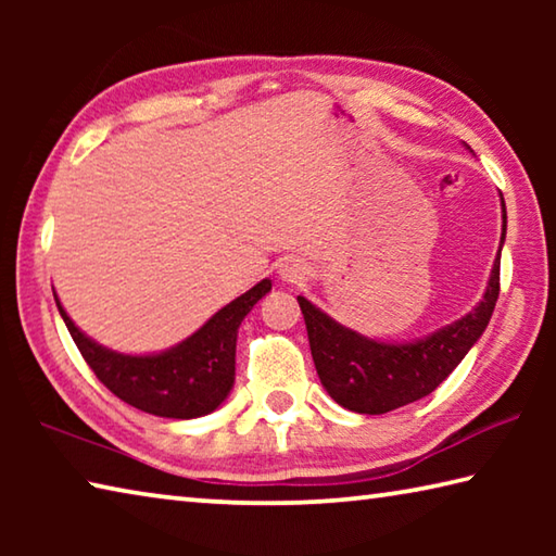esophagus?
Segmentation results:
<instances>
[{
    "label": "esophagus",
    "instance_id": "obj_1",
    "mask_svg": "<svg viewBox=\"0 0 556 556\" xmlns=\"http://www.w3.org/2000/svg\"><path fill=\"white\" fill-rule=\"evenodd\" d=\"M279 275H281V279H285V281H301V279L306 277V267L301 265V262L291 260V262H287V265H281Z\"/></svg>",
    "mask_w": 556,
    "mask_h": 556
}]
</instances>
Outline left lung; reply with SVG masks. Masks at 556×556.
I'll return each mask as SVG.
<instances>
[{
	"label": "left lung",
	"mask_w": 556,
	"mask_h": 556,
	"mask_svg": "<svg viewBox=\"0 0 556 556\" xmlns=\"http://www.w3.org/2000/svg\"><path fill=\"white\" fill-rule=\"evenodd\" d=\"M505 203L503 238L505 242ZM503 248V244H501ZM501 294V252L483 301L451 326L414 343H380L336 324L312 301L296 296L306 321L308 345L326 392L357 414H384L417 402L444 382L483 336Z\"/></svg>",
	"instance_id": "8db88e82"
}]
</instances>
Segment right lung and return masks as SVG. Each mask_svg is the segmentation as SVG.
I'll return each instance as SVG.
<instances>
[{
  "mask_svg": "<svg viewBox=\"0 0 556 556\" xmlns=\"http://www.w3.org/2000/svg\"><path fill=\"white\" fill-rule=\"evenodd\" d=\"M269 289L271 281L262 279L260 285L223 306L191 338L159 355H125L102 348L80 333V328L63 312L59 299L55 306L80 355L112 394L156 417L193 419L218 409L230 394L238 328Z\"/></svg>",
  "mask_w": 556,
  "mask_h": 556,
  "instance_id": "right-lung-1",
  "label": "right lung"
}]
</instances>
